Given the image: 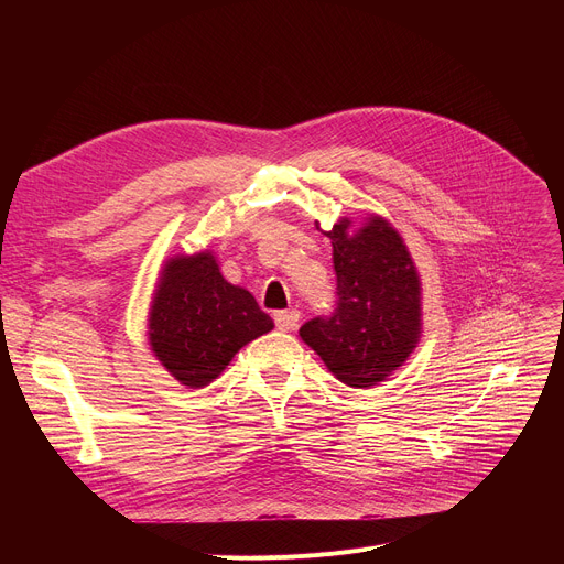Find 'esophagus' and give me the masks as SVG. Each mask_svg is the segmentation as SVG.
Listing matches in <instances>:
<instances>
[{"label": "esophagus", "mask_w": 564, "mask_h": 564, "mask_svg": "<svg viewBox=\"0 0 564 564\" xmlns=\"http://www.w3.org/2000/svg\"><path fill=\"white\" fill-rule=\"evenodd\" d=\"M274 322H276V327L281 332H292L294 327H297V322H300V311H279L274 315Z\"/></svg>", "instance_id": "esophagus-1"}]
</instances>
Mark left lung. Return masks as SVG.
I'll list each match as a JSON object with an SVG mask.
<instances>
[{
    "label": "left lung",
    "mask_w": 564,
    "mask_h": 564,
    "mask_svg": "<svg viewBox=\"0 0 564 564\" xmlns=\"http://www.w3.org/2000/svg\"><path fill=\"white\" fill-rule=\"evenodd\" d=\"M324 235L334 247L338 306L332 317L306 322L300 336L336 379L351 389H372L421 343L419 267L402 235L379 215L364 217L359 226L343 217Z\"/></svg>",
    "instance_id": "obj_1"
}]
</instances>
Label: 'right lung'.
Instances as JSON below:
<instances>
[{"label":"right lung","mask_w":564,"mask_h":564,"mask_svg":"<svg viewBox=\"0 0 564 564\" xmlns=\"http://www.w3.org/2000/svg\"><path fill=\"white\" fill-rule=\"evenodd\" d=\"M272 329L253 294L224 279L210 249L164 260L145 336L153 357L183 387L213 383L237 351Z\"/></svg>","instance_id":"1"}]
</instances>
